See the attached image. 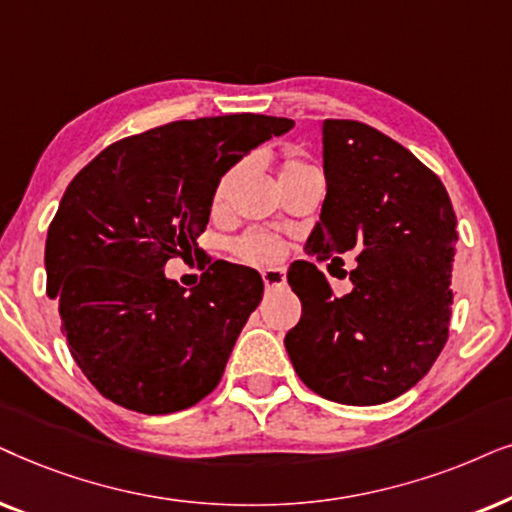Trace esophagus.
I'll use <instances>...</instances> for the list:
<instances>
[{
	"mask_svg": "<svg viewBox=\"0 0 512 512\" xmlns=\"http://www.w3.org/2000/svg\"><path fill=\"white\" fill-rule=\"evenodd\" d=\"M262 281L267 288H281V285H285V271L283 269H264Z\"/></svg>",
	"mask_w": 512,
	"mask_h": 512,
	"instance_id": "1",
	"label": "esophagus"
}]
</instances>
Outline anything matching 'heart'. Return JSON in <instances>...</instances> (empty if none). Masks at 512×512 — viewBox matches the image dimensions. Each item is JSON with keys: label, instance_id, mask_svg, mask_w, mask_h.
<instances>
[{"label": "heart", "instance_id": "b5f03b06", "mask_svg": "<svg viewBox=\"0 0 512 512\" xmlns=\"http://www.w3.org/2000/svg\"><path fill=\"white\" fill-rule=\"evenodd\" d=\"M297 166H299V161H295V159L285 161L281 168V177L288 175L290 170ZM238 173H241V166H234V168H229L227 173H222L220 180H217L215 192H213L215 208L220 206V203H224V199H227L231 182L236 180ZM229 248H231V255H234L238 262L252 264V267H274V264L283 262V257L288 255V243H285L281 236L269 234V231H260V229L245 231V234L236 236L234 241L229 243Z\"/></svg>", "mask_w": 512, "mask_h": 512}]
</instances>
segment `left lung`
Wrapping results in <instances>:
<instances>
[{"instance_id":"1","label":"left lung","mask_w":512,"mask_h":512,"mask_svg":"<svg viewBox=\"0 0 512 512\" xmlns=\"http://www.w3.org/2000/svg\"><path fill=\"white\" fill-rule=\"evenodd\" d=\"M323 170L327 194L309 252L330 267L353 252V288L335 295L311 262H297L288 283L302 318L285 349L313 393L381 405L424 379L445 349L454 208L431 168L360 121H323Z\"/></svg>"}]
</instances>
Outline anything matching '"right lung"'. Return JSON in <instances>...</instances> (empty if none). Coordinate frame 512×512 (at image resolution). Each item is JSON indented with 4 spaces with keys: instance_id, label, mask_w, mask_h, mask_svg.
Segmentation results:
<instances>
[{
    "instance_id": "1",
    "label": "right lung",
    "mask_w": 512,
    "mask_h": 512,
    "mask_svg": "<svg viewBox=\"0 0 512 512\" xmlns=\"http://www.w3.org/2000/svg\"><path fill=\"white\" fill-rule=\"evenodd\" d=\"M292 126L264 114L173 121L117 140L74 175L46 236V295L74 363L107 400L170 414L220 384L262 278L217 260L185 292L163 267L196 255L222 173Z\"/></svg>"
}]
</instances>
